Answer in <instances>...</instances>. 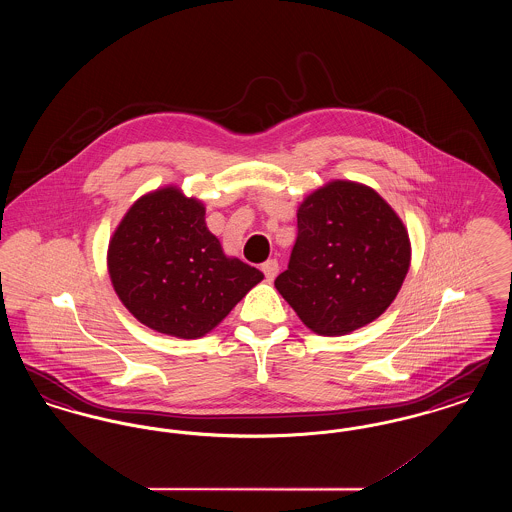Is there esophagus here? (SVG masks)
<instances>
[{
    "label": "esophagus",
    "mask_w": 512,
    "mask_h": 512,
    "mask_svg": "<svg viewBox=\"0 0 512 512\" xmlns=\"http://www.w3.org/2000/svg\"><path fill=\"white\" fill-rule=\"evenodd\" d=\"M263 272H265V278H267L268 282H272L274 278H276V274H278V261L276 259H270L267 263H263Z\"/></svg>",
    "instance_id": "esophagus-1"
}]
</instances>
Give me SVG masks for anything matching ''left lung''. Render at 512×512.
I'll list each match as a JSON object with an SVG mask.
<instances>
[{
	"mask_svg": "<svg viewBox=\"0 0 512 512\" xmlns=\"http://www.w3.org/2000/svg\"><path fill=\"white\" fill-rule=\"evenodd\" d=\"M411 265L403 220L365 184L332 180L297 209V240L274 286L320 336H343L380 317Z\"/></svg>",
	"mask_w": 512,
	"mask_h": 512,
	"instance_id": "1",
	"label": "left lung"
}]
</instances>
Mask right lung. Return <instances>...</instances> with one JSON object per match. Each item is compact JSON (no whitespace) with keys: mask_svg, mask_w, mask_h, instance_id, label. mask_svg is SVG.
Instances as JSON below:
<instances>
[{"mask_svg":"<svg viewBox=\"0 0 512 512\" xmlns=\"http://www.w3.org/2000/svg\"><path fill=\"white\" fill-rule=\"evenodd\" d=\"M107 268L134 317L182 340L209 334L265 278L224 255L203 203L176 186L142 195L128 209L109 242Z\"/></svg>","mask_w":512,"mask_h":512,"instance_id":"right-lung-1","label":"right lung"}]
</instances>
